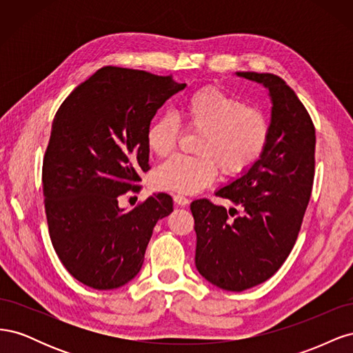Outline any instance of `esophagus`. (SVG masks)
<instances>
[{
	"label": "esophagus",
	"instance_id": "1",
	"mask_svg": "<svg viewBox=\"0 0 353 353\" xmlns=\"http://www.w3.org/2000/svg\"><path fill=\"white\" fill-rule=\"evenodd\" d=\"M174 201L176 203L178 206H187L188 203H190V200L187 199V197H184V196H181V194H175L174 196Z\"/></svg>",
	"mask_w": 353,
	"mask_h": 353
}]
</instances>
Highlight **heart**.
Segmentation results:
<instances>
[{"mask_svg":"<svg viewBox=\"0 0 353 353\" xmlns=\"http://www.w3.org/2000/svg\"><path fill=\"white\" fill-rule=\"evenodd\" d=\"M181 116L188 130L201 132L199 156L176 154L157 166L153 184L159 190L194 194L212 184L218 168L227 176L243 175L259 162L270 143L268 116L212 85L191 92L181 104ZM179 135L175 116L156 117L145 132L148 152L160 157L169 154Z\"/></svg>","mask_w":353,"mask_h":353,"instance_id":"obj_1","label":"heart"}]
</instances>
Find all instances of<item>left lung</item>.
I'll list each match as a JSON object with an SVG mask.
<instances>
[{
  "mask_svg": "<svg viewBox=\"0 0 353 353\" xmlns=\"http://www.w3.org/2000/svg\"><path fill=\"white\" fill-rule=\"evenodd\" d=\"M236 74L270 91L268 147L249 172L216 191L232 208L208 199L190 206L197 271L228 292L248 290L280 270L301 231L315 172V128L294 91L272 73Z\"/></svg>",
  "mask_w": 353,
  "mask_h": 353,
  "instance_id": "left-lung-1",
  "label": "left lung"
}]
</instances>
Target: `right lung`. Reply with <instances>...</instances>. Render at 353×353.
<instances>
[{
	"label": "right lung",
	"mask_w": 353,
	"mask_h": 353,
	"mask_svg": "<svg viewBox=\"0 0 353 353\" xmlns=\"http://www.w3.org/2000/svg\"><path fill=\"white\" fill-rule=\"evenodd\" d=\"M172 77L105 66L61 103L42 165L50 239L72 276L113 290L140 272L159 219L174 210L157 193L125 212L119 199L147 172L145 132L168 99L184 90Z\"/></svg>",
	"instance_id": "right-lung-1"
}]
</instances>
